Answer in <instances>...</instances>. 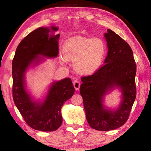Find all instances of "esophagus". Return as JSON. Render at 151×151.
<instances>
[{
	"instance_id": "1",
	"label": "esophagus",
	"mask_w": 151,
	"mask_h": 151,
	"mask_svg": "<svg viewBox=\"0 0 151 151\" xmlns=\"http://www.w3.org/2000/svg\"><path fill=\"white\" fill-rule=\"evenodd\" d=\"M73 85H74V87H75V90L78 91L79 88H80L81 83L78 81L75 80V81H74V82H73Z\"/></svg>"
}]
</instances>
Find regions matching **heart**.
I'll return each instance as SVG.
<instances>
[{"mask_svg": "<svg viewBox=\"0 0 151 151\" xmlns=\"http://www.w3.org/2000/svg\"><path fill=\"white\" fill-rule=\"evenodd\" d=\"M60 53V60L66 65L73 61L74 68L78 73L90 75L101 68L106 54V45L99 37H75L66 41Z\"/></svg>", "mask_w": 151, "mask_h": 151, "instance_id": "heart-1", "label": "heart"}]
</instances>
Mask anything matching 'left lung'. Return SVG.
<instances>
[{"instance_id":"obj_1","label":"left lung","mask_w":151,"mask_h":151,"mask_svg":"<svg viewBox=\"0 0 151 151\" xmlns=\"http://www.w3.org/2000/svg\"><path fill=\"white\" fill-rule=\"evenodd\" d=\"M104 37L108 47L104 65L93 75L82 77L80 94L90 127L107 131L122 126L129 118L136 99L137 66L131 48L120 36L108 29ZM115 89L122 99L112 109L104 103L105 96Z\"/></svg>"}]
</instances>
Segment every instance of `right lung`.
<instances>
[{"mask_svg":"<svg viewBox=\"0 0 151 151\" xmlns=\"http://www.w3.org/2000/svg\"><path fill=\"white\" fill-rule=\"evenodd\" d=\"M55 26L39 27L29 33L18 46L12 60V96L14 104L25 122L33 129L50 132L57 130L63 122L61 108L75 93L70 78L52 81L47 93L36 99L27 88L26 73L45 62L57 58L58 39Z\"/></svg>","mask_w":151,"mask_h":151,"instance_id":"right-lung-1","label":"right lung"}]
</instances>
